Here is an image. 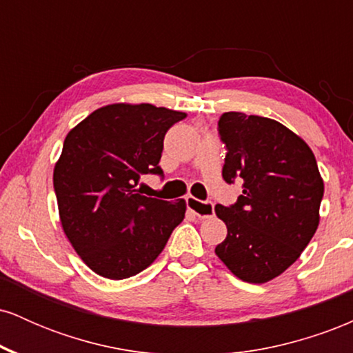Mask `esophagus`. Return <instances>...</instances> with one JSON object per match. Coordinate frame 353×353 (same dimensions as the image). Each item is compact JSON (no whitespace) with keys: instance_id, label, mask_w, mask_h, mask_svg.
<instances>
[{"instance_id":"34e87169","label":"esophagus","mask_w":353,"mask_h":353,"mask_svg":"<svg viewBox=\"0 0 353 353\" xmlns=\"http://www.w3.org/2000/svg\"><path fill=\"white\" fill-rule=\"evenodd\" d=\"M185 202H188V209L197 219H209V217L214 216V204H212V202H202V201L196 199V197H192V196H189L188 199H185Z\"/></svg>"}]
</instances>
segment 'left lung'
I'll use <instances>...</instances> for the list:
<instances>
[{"label":"left lung","instance_id":"8db88e82","mask_svg":"<svg viewBox=\"0 0 353 353\" xmlns=\"http://www.w3.org/2000/svg\"><path fill=\"white\" fill-rule=\"evenodd\" d=\"M219 134L228 154L222 177L244 190L230 208L217 204L228 237L216 255L236 277L265 283L301 257L320 221L323 179L309 144L275 119L224 112Z\"/></svg>","mask_w":353,"mask_h":353}]
</instances>
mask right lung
Segmentation results:
<instances>
[{"label":"right lung","instance_id":"right-lung-1","mask_svg":"<svg viewBox=\"0 0 353 353\" xmlns=\"http://www.w3.org/2000/svg\"><path fill=\"white\" fill-rule=\"evenodd\" d=\"M185 116L148 103H116L68 132L52 172L59 221L72 249L101 277L143 272L184 219V199L145 197L136 185L145 174H163L164 136Z\"/></svg>","mask_w":353,"mask_h":353}]
</instances>
